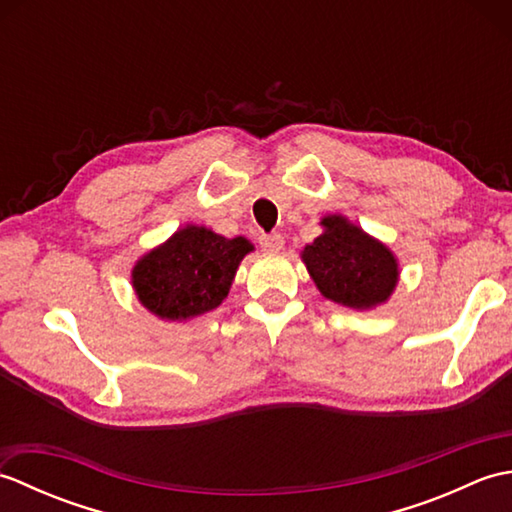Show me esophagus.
<instances>
[{
	"instance_id": "34e87169",
	"label": "esophagus",
	"mask_w": 512,
	"mask_h": 512,
	"mask_svg": "<svg viewBox=\"0 0 512 512\" xmlns=\"http://www.w3.org/2000/svg\"><path fill=\"white\" fill-rule=\"evenodd\" d=\"M259 244H262L266 253H279V250L284 248V235H281V233L262 235V237H259Z\"/></svg>"
}]
</instances>
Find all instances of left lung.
<instances>
[{
    "label": "left lung",
    "mask_w": 512,
    "mask_h": 512,
    "mask_svg": "<svg viewBox=\"0 0 512 512\" xmlns=\"http://www.w3.org/2000/svg\"><path fill=\"white\" fill-rule=\"evenodd\" d=\"M323 233L301 259L319 292L345 308L369 310L385 303L398 284V259L343 215L321 220Z\"/></svg>",
    "instance_id": "1"
}]
</instances>
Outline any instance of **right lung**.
Returning <instances> with one entry per match:
<instances>
[{"mask_svg": "<svg viewBox=\"0 0 512 512\" xmlns=\"http://www.w3.org/2000/svg\"><path fill=\"white\" fill-rule=\"evenodd\" d=\"M253 250L246 237L226 239L187 224L149 250L132 270L138 301L162 321H187L226 299L239 262Z\"/></svg>", "mask_w": 512, "mask_h": 512, "instance_id": "right-lung-1", "label": "right lung"}]
</instances>
